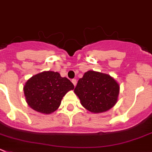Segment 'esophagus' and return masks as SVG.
<instances>
[{"mask_svg": "<svg viewBox=\"0 0 152 152\" xmlns=\"http://www.w3.org/2000/svg\"><path fill=\"white\" fill-rule=\"evenodd\" d=\"M72 83H73V84L74 85V86H76V83H77V82H76V79H72Z\"/></svg>", "mask_w": 152, "mask_h": 152, "instance_id": "obj_1", "label": "esophagus"}]
</instances>
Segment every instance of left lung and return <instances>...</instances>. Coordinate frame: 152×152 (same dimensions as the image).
<instances>
[{"instance_id":"obj_1","label":"left lung","mask_w":152,"mask_h":152,"mask_svg":"<svg viewBox=\"0 0 152 152\" xmlns=\"http://www.w3.org/2000/svg\"><path fill=\"white\" fill-rule=\"evenodd\" d=\"M74 92L86 110L100 113L107 111L115 104L119 86L109 75L88 71L79 79Z\"/></svg>"}]
</instances>
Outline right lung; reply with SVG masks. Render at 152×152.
Masks as SVG:
<instances>
[{
  "instance_id": "add662e5",
  "label": "right lung",
  "mask_w": 152,
  "mask_h": 152,
  "mask_svg": "<svg viewBox=\"0 0 152 152\" xmlns=\"http://www.w3.org/2000/svg\"><path fill=\"white\" fill-rule=\"evenodd\" d=\"M74 86L58 72L46 71L32 76L24 86L27 103L39 113L49 114L58 108L62 98Z\"/></svg>"
}]
</instances>
